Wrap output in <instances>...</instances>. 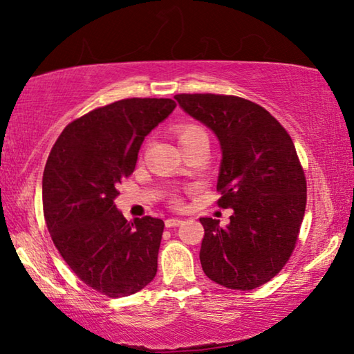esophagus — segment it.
<instances>
[{
	"mask_svg": "<svg viewBox=\"0 0 354 354\" xmlns=\"http://www.w3.org/2000/svg\"><path fill=\"white\" fill-rule=\"evenodd\" d=\"M183 223L181 218H167L165 220V226L167 227H175V226H179Z\"/></svg>",
	"mask_w": 354,
	"mask_h": 354,
	"instance_id": "esophagus-1",
	"label": "esophagus"
}]
</instances>
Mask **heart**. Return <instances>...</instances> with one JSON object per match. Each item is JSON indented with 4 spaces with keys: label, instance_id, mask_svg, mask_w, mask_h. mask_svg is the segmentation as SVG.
I'll return each mask as SVG.
<instances>
[{
    "label": "heart",
    "instance_id": "b5f03b06",
    "mask_svg": "<svg viewBox=\"0 0 354 354\" xmlns=\"http://www.w3.org/2000/svg\"><path fill=\"white\" fill-rule=\"evenodd\" d=\"M176 139L179 142V147H181L183 151L189 149L192 147L200 145V143H209L206 131L195 123H181L175 128ZM176 205L179 203L176 201Z\"/></svg>",
    "mask_w": 354,
    "mask_h": 354
}]
</instances>
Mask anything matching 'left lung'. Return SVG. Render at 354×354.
<instances>
[{"label": "left lung", "mask_w": 354, "mask_h": 354, "mask_svg": "<svg viewBox=\"0 0 354 354\" xmlns=\"http://www.w3.org/2000/svg\"><path fill=\"white\" fill-rule=\"evenodd\" d=\"M190 117L217 136L221 164L218 206L230 225L200 218V261L209 279L251 290L281 272L298 241L306 209V176L290 136L262 106L232 95L179 93Z\"/></svg>", "instance_id": "left-lung-1"}]
</instances>
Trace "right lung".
<instances>
[{"instance_id":"obj_1","label":"right lung","mask_w":354,"mask_h":354,"mask_svg":"<svg viewBox=\"0 0 354 354\" xmlns=\"http://www.w3.org/2000/svg\"><path fill=\"white\" fill-rule=\"evenodd\" d=\"M176 107L170 98H127L68 123L48 156L44 215L50 236L82 283L128 297L158 272L164 221H128L113 200L136 169L145 137Z\"/></svg>"}]
</instances>
